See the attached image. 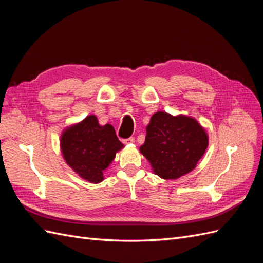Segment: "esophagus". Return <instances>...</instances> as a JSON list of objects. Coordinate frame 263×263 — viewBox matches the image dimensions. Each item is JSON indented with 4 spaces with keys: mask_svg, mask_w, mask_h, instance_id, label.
I'll list each match as a JSON object with an SVG mask.
<instances>
[{
    "mask_svg": "<svg viewBox=\"0 0 263 263\" xmlns=\"http://www.w3.org/2000/svg\"><path fill=\"white\" fill-rule=\"evenodd\" d=\"M123 142L125 145H129V144H134L135 142V138L134 137H130V138H127V139H124Z\"/></svg>",
    "mask_w": 263,
    "mask_h": 263,
    "instance_id": "1",
    "label": "esophagus"
}]
</instances>
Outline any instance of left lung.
Wrapping results in <instances>:
<instances>
[{"label":"left lung","instance_id":"obj_1","mask_svg":"<svg viewBox=\"0 0 263 263\" xmlns=\"http://www.w3.org/2000/svg\"><path fill=\"white\" fill-rule=\"evenodd\" d=\"M139 150L153 172L164 180H177L196 168L209 147V135L194 117L155 113Z\"/></svg>","mask_w":263,"mask_h":263}]
</instances>
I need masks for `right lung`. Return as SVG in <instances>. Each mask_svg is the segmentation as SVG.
I'll use <instances>...</instances> for the list:
<instances>
[{
    "mask_svg": "<svg viewBox=\"0 0 263 263\" xmlns=\"http://www.w3.org/2000/svg\"><path fill=\"white\" fill-rule=\"evenodd\" d=\"M124 148L110 124L100 125L95 115L66 127L60 136V149L66 163L90 183L102 182L103 173Z\"/></svg>",
    "mask_w": 263,
    "mask_h": 263,
    "instance_id": "1",
    "label": "right lung"
}]
</instances>
